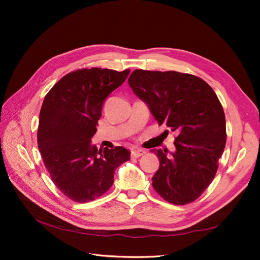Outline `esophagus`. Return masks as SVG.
<instances>
[{
	"mask_svg": "<svg viewBox=\"0 0 260 260\" xmlns=\"http://www.w3.org/2000/svg\"><path fill=\"white\" fill-rule=\"evenodd\" d=\"M146 152L144 151V149H141V148H138V149H132L131 152V156L135 157V158H138V157L144 155Z\"/></svg>",
	"mask_w": 260,
	"mask_h": 260,
	"instance_id": "obj_1",
	"label": "esophagus"
}]
</instances>
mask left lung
<instances>
[{"instance_id": "1", "label": "left lung", "mask_w": 260, "mask_h": 260, "mask_svg": "<svg viewBox=\"0 0 260 260\" xmlns=\"http://www.w3.org/2000/svg\"><path fill=\"white\" fill-rule=\"evenodd\" d=\"M128 82L158 124L179 133L174 152L152 149L159 159L153 187L175 205L195 201L215 178L225 146V117L216 93L201 78L177 72L137 69Z\"/></svg>"}]
</instances>
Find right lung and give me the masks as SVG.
Wrapping results in <instances>:
<instances>
[{
    "instance_id": "add662e5",
    "label": "right lung",
    "mask_w": 260,
    "mask_h": 260,
    "mask_svg": "<svg viewBox=\"0 0 260 260\" xmlns=\"http://www.w3.org/2000/svg\"><path fill=\"white\" fill-rule=\"evenodd\" d=\"M129 73L77 70L62 77L43 101L38 146L54 184L74 202H91L103 195L114 183L115 170L130 159V151L122 146L98 149L91 141L104 101Z\"/></svg>"
}]
</instances>
